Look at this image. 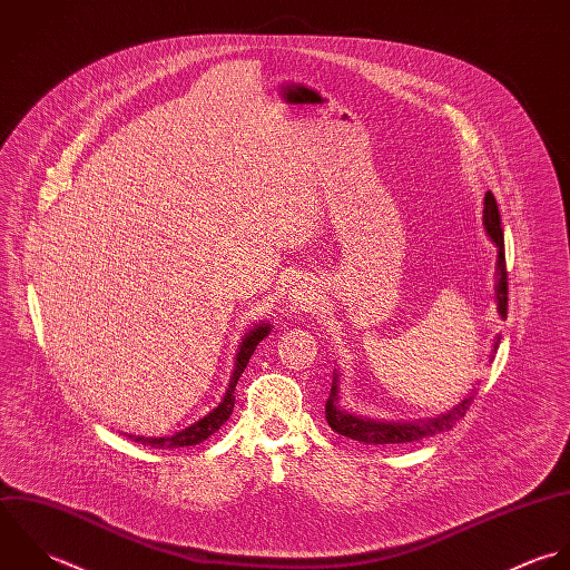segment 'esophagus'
<instances>
[{"mask_svg": "<svg viewBox=\"0 0 570 570\" xmlns=\"http://www.w3.org/2000/svg\"><path fill=\"white\" fill-rule=\"evenodd\" d=\"M316 303H318L316 287H312V283H298V285L289 292L287 312H289L292 316H303V314L316 309Z\"/></svg>", "mask_w": 570, "mask_h": 570, "instance_id": "34e87169", "label": "esophagus"}]
</instances>
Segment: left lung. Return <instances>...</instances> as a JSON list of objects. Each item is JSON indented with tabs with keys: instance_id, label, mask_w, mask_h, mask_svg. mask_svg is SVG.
<instances>
[{
	"instance_id": "left-lung-1",
	"label": "left lung",
	"mask_w": 570,
	"mask_h": 570,
	"mask_svg": "<svg viewBox=\"0 0 570 570\" xmlns=\"http://www.w3.org/2000/svg\"><path fill=\"white\" fill-rule=\"evenodd\" d=\"M484 229L489 232L491 240L498 247V261H495V301H498V314L504 321L507 318V307H509V274H507V256H504V234H502V223H500V209H498V200L491 191L484 194ZM500 341V338H498ZM498 341L493 345V354L498 350ZM493 361V356H491ZM338 374L334 372L332 379V391L325 404V415L330 426L352 440L365 442V444H400V442H415L442 431L453 429V424H458L471 400L473 393L466 395L464 400H460L451 411L440 413L435 417L429 420H417V422H376L370 417H358L352 415L347 411L341 409V395H338Z\"/></svg>"
}]
</instances>
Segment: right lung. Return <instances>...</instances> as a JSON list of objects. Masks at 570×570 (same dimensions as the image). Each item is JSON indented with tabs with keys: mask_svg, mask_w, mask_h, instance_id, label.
<instances>
[{
	"mask_svg": "<svg viewBox=\"0 0 570 570\" xmlns=\"http://www.w3.org/2000/svg\"><path fill=\"white\" fill-rule=\"evenodd\" d=\"M269 334V325L267 323H261L256 325L254 330H249L243 338V343L238 345V354H236V361H234V372H232V379L227 384V391L220 400V404L216 409H212L207 415H203L198 422H194L188 429L170 435V438H139V435H130L135 442H141V444H150V446H157V449H175V446H191V444H198L203 440H207L212 433H216L229 417L232 409H234V391H236V382L240 379V374L245 372L254 350L258 347V343Z\"/></svg>",
	"mask_w": 570,
	"mask_h": 570,
	"instance_id": "right-lung-1",
	"label": "right lung"
}]
</instances>
